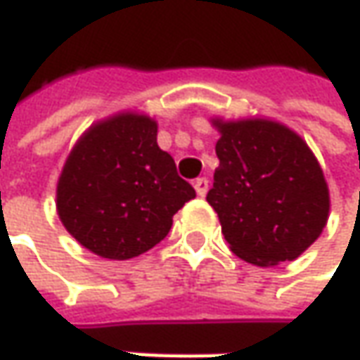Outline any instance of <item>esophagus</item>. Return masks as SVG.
<instances>
[{"label":"esophagus","instance_id":"34e87169","mask_svg":"<svg viewBox=\"0 0 360 360\" xmlns=\"http://www.w3.org/2000/svg\"><path fill=\"white\" fill-rule=\"evenodd\" d=\"M193 187H195V191H197L199 197H205V195H207V189H209V181L205 179V177H199V179H195Z\"/></svg>","mask_w":360,"mask_h":360}]
</instances>
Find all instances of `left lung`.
Returning <instances> with one entry per match:
<instances>
[{"instance_id":"1","label":"left lung","mask_w":360,"mask_h":360,"mask_svg":"<svg viewBox=\"0 0 360 360\" xmlns=\"http://www.w3.org/2000/svg\"><path fill=\"white\" fill-rule=\"evenodd\" d=\"M211 123L221 137L207 201L231 251L257 266L295 261L319 239L330 209L316 157L299 133L273 119Z\"/></svg>"}]
</instances>
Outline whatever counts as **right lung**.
<instances>
[{
  "mask_svg": "<svg viewBox=\"0 0 360 360\" xmlns=\"http://www.w3.org/2000/svg\"><path fill=\"white\" fill-rule=\"evenodd\" d=\"M57 215L75 241L111 261L153 249L195 197L173 157L157 145V121L121 111L73 145L56 191Z\"/></svg>",
  "mask_w": 360,
  "mask_h": 360,
  "instance_id": "obj_1",
  "label": "right lung"
}]
</instances>
